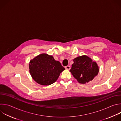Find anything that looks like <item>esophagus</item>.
Here are the masks:
<instances>
[{
  "mask_svg": "<svg viewBox=\"0 0 121 121\" xmlns=\"http://www.w3.org/2000/svg\"><path fill=\"white\" fill-rule=\"evenodd\" d=\"M65 68L66 69H67V70H70V68H71V67L69 65H67V66H65Z\"/></svg>",
  "mask_w": 121,
  "mask_h": 121,
  "instance_id": "esophagus-1",
  "label": "esophagus"
}]
</instances>
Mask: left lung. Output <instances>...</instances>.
Listing matches in <instances>:
<instances>
[{"label": "left lung", "instance_id": "1", "mask_svg": "<svg viewBox=\"0 0 121 121\" xmlns=\"http://www.w3.org/2000/svg\"><path fill=\"white\" fill-rule=\"evenodd\" d=\"M73 61L70 72L79 83H88L98 74L99 69L97 63L88 56H78Z\"/></svg>", "mask_w": 121, "mask_h": 121}]
</instances>
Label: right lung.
<instances>
[{"label":"right lung","mask_w":121,"mask_h":121,"mask_svg":"<svg viewBox=\"0 0 121 121\" xmlns=\"http://www.w3.org/2000/svg\"><path fill=\"white\" fill-rule=\"evenodd\" d=\"M29 72L38 84L48 86L54 83L65 68L52 56L41 54L30 60Z\"/></svg>","instance_id":"obj_1"}]
</instances>
